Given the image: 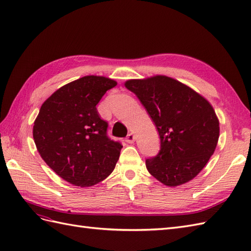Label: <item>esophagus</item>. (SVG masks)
Returning <instances> with one entry per match:
<instances>
[{"label": "esophagus", "mask_w": 251, "mask_h": 251, "mask_svg": "<svg viewBox=\"0 0 251 251\" xmlns=\"http://www.w3.org/2000/svg\"><path fill=\"white\" fill-rule=\"evenodd\" d=\"M134 140H136V136H134L132 132H130V133H128V136L126 137L125 141L127 143H133Z\"/></svg>", "instance_id": "34e87169"}]
</instances>
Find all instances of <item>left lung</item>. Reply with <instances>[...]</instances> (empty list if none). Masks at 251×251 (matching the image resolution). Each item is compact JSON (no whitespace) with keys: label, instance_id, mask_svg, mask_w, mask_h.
<instances>
[{"label":"left lung","instance_id":"left-lung-1","mask_svg":"<svg viewBox=\"0 0 251 251\" xmlns=\"http://www.w3.org/2000/svg\"><path fill=\"white\" fill-rule=\"evenodd\" d=\"M125 87L138 96L155 123L160 151L146 160L150 174L168 187L196 177L208 163L220 137V122L203 96L164 75L129 79Z\"/></svg>","mask_w":251,"mask_h":251}]
</instances>
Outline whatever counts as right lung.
Wrapping results in <instances>:
<instances>
[{
  "label": "right lung",
  "instance_id": "obj_1",
  "mask_svg": "<svg viewBox=\"0 0 251 251\" xmlns=\"http://www.w3.org/2000/svg\"><path fill=\"white\" fill-rule=\"evenodd\" d=\"M118 82L88 75L62 86L43 102L34 122L38 151L50 169L76 187L99 183L111 174L122 144L107 137L108 123L96 105Z\"/></svg>",
  "mask_w": 251,
  "mask_h": 251
}]
</instances>
